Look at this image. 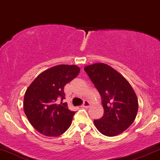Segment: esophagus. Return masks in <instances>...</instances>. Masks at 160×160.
<instances>
[{
	"label": "esophagus",
	"instance_id": "obj_1",
	"mask_svg": "<svg viewBox=\"0 0 160 160\" xmlns=\"http://www.w3.org/2000/svg\"><path fill=\"white\" fill-rule=\"evenodd\" d=\"M90 105H91V104H90L89 102H88V101H84L83 104L82 105V107H85V108H88V107H90Z\"/></svg>",
	"mask_w": 160,
	"mask_h": 160
}]
</instances>
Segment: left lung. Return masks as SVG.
I'll use <instances>...</instances> for the list:
<instances>
[{
    "label": "left lung",
    "instance_id": "obj_1",
    "mask_svg": "<svg viewBox=\"0 0 160 160\" xmlns=\"http://www.w3.org/2000/svg\"><path fill=\"white\" fill-rule=\"evenodd\" d=\"M102 98L104 114L94 120L98 131L107 136L122 133L135 120L138 109L133 88L120 73L104 63L84 68Z\"/></svg>",
    "mask_w": 160,
    "mask_h": 160
}]
</instances>
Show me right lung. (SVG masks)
<instances>
[{
	"label": "right lung",
	"instance_id": "right-lung-1",
	"mask_svg": "<svg viewBox=\"0 0 160 160\" xmlns=\"http://www.w3.org/2000/svg\"><path fill=\"white\" fill-rule=\"evenodd\" d=\"M80 70L74 65H56L38 74L27 88L24 113L40 133L56 137L71 126L75 112L69 110L67 103H62L65 99L64 87L78 76Z\"/></svg>",
	"mask_w": 160,
	"mask_h": 160
}]
</instances>
